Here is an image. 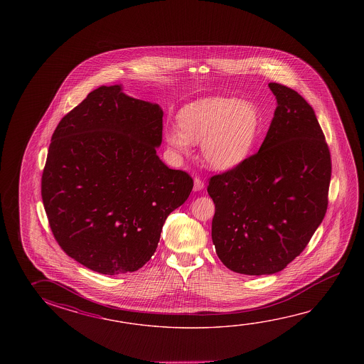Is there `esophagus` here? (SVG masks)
<instances>
[{
  "instance_id": "obj_1",
  "label": "esophagus",
  "mask_w": 364,
  "mask_h": 364,
  "mask_svg": "<svg viewBox=\"0 0 364 364\" xmlns=\"http://www.w3.org/2000/svg\"><path fill=\"white\" fill-rule=\"evenodd\" d=\"M204 188V181L200 178H194V191H202Z\"/></svg>"
}]
</instances>
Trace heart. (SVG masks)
<instances>
[{
  "instance_id": "heart-1",
  "label": "heart",
  "mask_w": 364,
  "mask_h": 364,
  "mask_svg": "<svg viewBox=\"0 0 364 364\" xmlns=\"http://www.w3.org/2000/svg\"><path fill=\"white\" fill-rule=\"evenodd\" d=\"M179 126L167 129V144L183 155L202 142L203 161L215 170L237 166L255 142V107L235 97L215 96L191 102L179 113Z\"/></svg>"
}]
</instances>
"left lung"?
Returning <instances> with one entry per match:
<instances>
[{
  "mask_svg": "<svg viewBox=\"0 0 364 364\" xmlns=\"http://www.w3.org/2000/svg\"><path fill=\"white\" fill-rule=\"evenodd\" d=\"M269 87L278 107L259 152L208 180L215 252L240 274L283 270L328 209L331 157L315 112L294 90Z\"/></svg>",
  "mask_w": 364,
  "mask_h": 364,
  "instance_id": "left-lung-1",
  "label": "left lung"
}]
</instances>
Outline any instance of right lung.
I'll use <instances>...</instances> for the list:
<instances>
[{"mask_svg":"<svg viewBox=\"0 0 364 364\" xmlns=\"http://www.w3.org/2000/svg\"><path fill=\"white\" fill-rule=\"evenodd\" d=\"M161 107L102 86L67 113L49 144L42 199L68 257L107 275L142 268L193 179L160 160Z\"/></svg>","mask_w":364,"mask_h":364,"instance_id":"right-lung-1","label":"right lung"}]
</instances>
